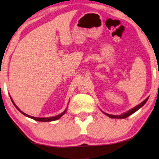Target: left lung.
<instances>
[{
  "mask_svg": "<svg viewBox=\"0 0 159 159\" xmlns=\"http://www.w3.org/2000/svg\"><path fill=\"white\" fill-rule=\"evenodd\" d=\"M148 98H147L145 99L144 101H143L142 103H141L140 104H139L138 106H135V107H134V108H132L131 110H129V111H127V113H125V114H121V115H119V116H115V115L108 114H106V113H104V114H105L106 115H107L108 116H109L110 118H114V119L115 118H116V119H125V118H127V117L130 116V115H131V114H134V113L135 112V111H138V109H140V108L142 107V106L144 105L145 103H146L147 101H148Z\"/></svg>",
  "mask_w": 159,
  "mask_h": 159,
  "instance_id": "left-lung-1",
  "label": "left lung"
}]
</instances>
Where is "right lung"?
<instances>
[{
  "label": "right lung",
  "mask_w": 159,
  "mask_h": 159,
  "mask_svg": "<svg viewBox=\"0 0 159 159\" xmlns=\"http://www.w3.org/2000/svg\"><path fill=\"white\" fill-rule=\"evenodd\" d=\"M12 101V100H11ZM12 102H13V101H12ZM13 103H14V102H13ZM14 106H15V104H14ZM16 108H17V109H18L19 111H20L21 114H23L24 115H25V116H27V117H30V118H31V119H34V120H36V121H55V120H57V119H58L59 118H61V117L63 115H64L65 113H66V109L64 111V112H62L61 114H58V115H57V116H53V117H48V118H38V117H34V116H30V115H27V114H25V113L24 112H22L19 109V108L17 107V106H16Z\"/></svg>",
  "instance_id": "1"
}]
</instances>
